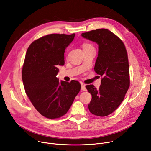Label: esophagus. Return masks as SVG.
<instances>
[{
	"instance_id": "1",
	"label": "esophagus",
	"mask_w": 151,
	"mask_h": 151,
	"mask_svg": "<svg viewBox=\"0 0 151 151\" xmlns=\"http://www.w3.org/2000/svg\"><path fill=\"white\" fill-rule=\"evenodd\" d=\"M81 90L82 91H86V86L82 83L81 84Z\"/></svg>"
}]
</instances>
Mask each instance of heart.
Here are the masks:
<instances>
[{
	"label": "heart",
	"mask_w": 151,
	"mask_h": 151,
	"mask_svg": "<svg viewBox=\"0 0 151 151\" xmlns=\"http://www.w3.org/2000/svg\"><path fill=\"white\" fill-rule=\"evenodd\" d=\"M88 47H92V46L88 43H85L83 45V48H88Z\"/></svg>",
	"instance_id": "heart-1"
}]
</instances>
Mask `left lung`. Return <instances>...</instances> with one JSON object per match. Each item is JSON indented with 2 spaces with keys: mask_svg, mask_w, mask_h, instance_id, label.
<instances>
[{
  "mask_svg": "<svg viewBox=\"0 0 151 151\" xmlns=\"http://www.w3.org/2000/svg\"><path fill=\"white\" fill-rule=\"evenodd\" d=\"M83 38L96 43L98 55L94 71L103 77L101 86H86L92 95L88 104L90 112L106 116L120 106L130 86L129 65L122 41L106 29H98L82 33Z\"/></svg>",
  "mask_w": 151,
  "mask_h": 151,
  "instance_id": "1",
  "label": "left lung"
}]
</instances>
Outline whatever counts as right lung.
<instances>
[{
    "instance_id": "1",
    "label": "right lung",
    "mask_w": 151,
    "mask_h": 151,
    "mask_svg": "<svg viewBox=\"0 0 151 151\" xmlns=\"http://www.w3.org/2000/svg\"><path fill=\"white\" fill-rule=\"evenodd\" d=\"M74 37L75 33L48 35L27 50L22 70L26 93L36 110L50 119L66 114L81 89L78 81H59L56 77L58 67L65 63V50Z\"/></svg>"
}]
</instances>
